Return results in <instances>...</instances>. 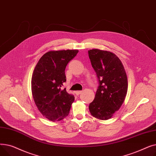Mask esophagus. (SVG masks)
Listing matches in <instances>:
<instances>
[{"label": "esophagus", "instance_id": "esophagus-1", "mask_svg": "<svg viewBox=\"0 0 156 156\" xmlns=\"http://www.w3.org/2000/svg\"><path fill=\"white\" fill-rule=\"evenodd\" d=\"M81 93H82V91H76V92H75V94H76V95H79L81 94Z\"/></svg>", "mask_w": 156, "mask_h": 156}]
</instances>
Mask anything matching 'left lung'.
Masks as SVG:
<instances>
[{
    "label": "left lung",
    "instance_id": "1",
    "mask_svg": "<svg viewBox=\"0 0 156 156\" xmlns=\"http://www.w3.org/2000/svg\"><path fill=\"white\" fill-rule=\"evenodd\" d=\"M99 80L94 100L89 105L92 115L101 120L111 118L123 103L128 90V80L123 65L112 52L92 49L88 51Z\"/></svg>",
    "mask_w": 156,
    "mask_h": 156
}]
</instances>
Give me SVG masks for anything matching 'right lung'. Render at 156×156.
<instances>
[{
	"mask_svg": "<svg viewBox=\"0 0 156 156\" xmlns=\"http://www.w3.org/2000/svg\"><path fill=\"white\" fill-rule=\"evenodd\" d=\"M78 50L49 51L38 61L31 78L33 98L39 111L52 121L63 119L69 114L75 97L66 88L65 69Z\"/></svg>",
	"mask_w": 156,
	"mask_h": 156,
	"instance_id": "1",
	"label": "right lung"
}]
</instances>
